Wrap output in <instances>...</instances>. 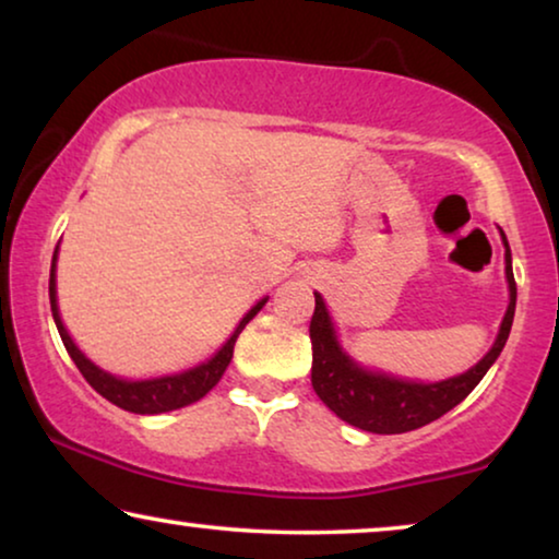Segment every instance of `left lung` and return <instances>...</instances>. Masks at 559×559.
<instances>
[{
    "label": "left lung",
    "instance_id": "left-lung-1",
    "mask_svg": "<svg viewBox=\"0 0 559 559\" xmlns=\"http://www.w3.org/2000/svg\"><path fill=\"white\" fill-rule=\"evenodd\" d=\"M499 234L503 241V264H507L509 285L507 312H503L499 333H496V341L488 348V354L478 364H473L468 371L455 373V377L440 381H417L358 364L343 348L323 295L316 293V312H312L310 320V379L312 389H316V394L323 400L328 409L335 412L343 423L358 427V430L400 435L435 423V419L453 409L455 404H461L478 386V381L486 377V371L491 369L496 358L501 356L503 346H507L516 310V282L514 270H511V249L507 234L501 228Z\"/></svg>",
    "mask_w": 559,
    "mask_h": 559
}]
</instances>
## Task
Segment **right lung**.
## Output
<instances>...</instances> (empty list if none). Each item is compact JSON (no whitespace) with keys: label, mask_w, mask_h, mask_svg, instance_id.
Segmentation results:
<instances>
[{"label":"right lung","mask_w":559,"mask_h":559,"mask_svg":"<svg viewBox=\"0 0 559 559\" xmlns=\"http://www.w3.org/2000/svg\"><path fill=\"white\" fill-rule=\"evenodd\" d=\"M58 249L60 243L56 247V251H52V264H50V310H52V320H56L60 338H63L68 356L73 358V364L79 366L83 379H86L88 384L104 396V400H109L111 404H117V407L127 412H134V415H163V412L188 407V404L203 400V396L218 384L221 377H224L226 366L231 364L234 346H236V338H239V333L247 328L249 320L264 308L266 300H270V297H262V300H259L254 308L239 320V325L234 328V333L228 335L224 346H221L211 358H205V361L182 371L163 373V377L124 379L91 361V358L75 346L71 333H68V328L63 325V318H60V308H58V282H56Z\"/></svg>","instance_id":"obj_1"}]
</instances>
